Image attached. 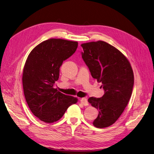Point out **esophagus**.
Returning a JSON list of instances; mask_svg holds the SVG:
<instances>
[{
	"label": "esophagus",
	"instance_id": "obj_1",
	"mask_svg": "<svg viewBox=\"0 0 154 154\" xmlns=\"http://www.w3.org/2000/svg\"><path fill=\"white\" fill-rule=\"evenodd\" d=\"M80 101H81V103H82L83 105H84V106H88V101H87V99L85 98V97H83V98H82L81 100H80Z\"/></svg>",
	"mask_w": 154,
	"mask_h": 154
}]
</instances>
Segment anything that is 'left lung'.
Masks as SVG:
<instances>
[{
	"label": "left lung",
	"instance_id": "1",
	"mask_svg": "<svg viewBox=\"0 0 154 154\" xmlns=\"http://www.w3.org/2000/svg\"><path fill=\"white\" fill-rule=\"evenodd\" d=\"M82 57L93 78L101 83L105 93L91 97L88 103L98 110L93 122L97 128L114 124L122 115L131 97L134 74L128 60L120 51L103 41L81 45Z\"/></svg>",
	"mask_w": 154,
	"mask_h": 154
}]
</instances>
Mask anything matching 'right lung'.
Instances as JSON below:
<instances>
[{
    "mask_svg": "<svg viewBox=\"0 0 154 154\" xmlns=\"http://www.w3.org/2000/svg\"><path fill=\"white\" fill-rule=\"evenodd\" d=\"M77 48V42L51 38L36 46L27 58L22 76L25 98L32 113L44 122H57L78 101L53 88L63 62Z\"/></svg>",
    "mask_w": 154,
    "mask_h": 154,
    "instance_id": "1",
    "label": "right lung"
}]
</instances>
